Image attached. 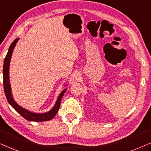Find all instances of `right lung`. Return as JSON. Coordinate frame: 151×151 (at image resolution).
<instances>
[{"mask_svg":"<svg viewBox=\"0 0 151 151\" xmlns=\"http://www.w3.org/2000/svg\"><path fill=\"white\" fill-rule=\"evenodd\" d=\"M19 40V38H16L13 41L10 45L9 49H8V52L6 55V57L4 60V65H3V85H4V91H5V94L7 100L9 102V104L17 111V112L22 115L24 119H27L29 121H34V122H44V121H48L50 119H53V117L55 116L57 114L58 111L59 110L60 106V102L63 98V95L65 94L67 88L63 90V91L60 93L59 95L58 100L55 102V104L53 109L50 110L48 112L45 113H36L29 111L27 109L22 108L20 105H18L15 101H14L13 97H12V89L11 86H10L9 83V64L10 60H11V58L12 53H13V50L15 47L16 43Z\"/></svg>","mask_w":151,"mask_h":151,"instance_id":"1","label":"right lung"}]
</instances>
